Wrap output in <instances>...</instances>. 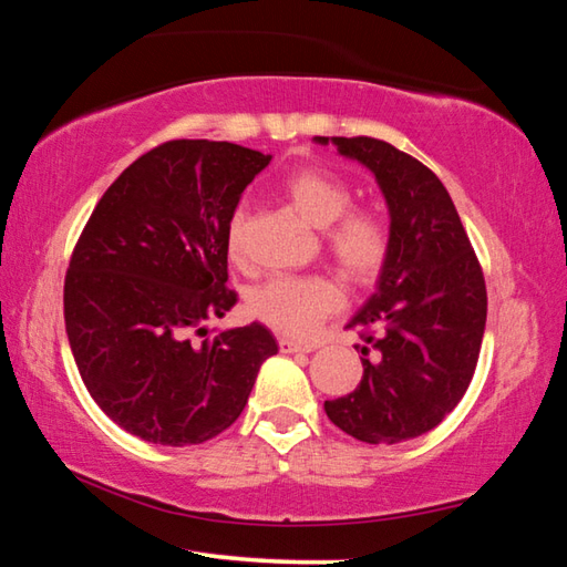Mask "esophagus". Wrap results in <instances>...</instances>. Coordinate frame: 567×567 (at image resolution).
I'll list each match as a JSON object with an SVG mask.
<instances>
[{
  "label": "esophagus",
  "mask_w": 567,
  "mask_h": 567,
  "mask_svg": "<svg viewBox=\"0 0 567 567\" xmlns=\"http://www.w3.org/2000/svg\"><path fill=\"white\" fill-rule=\"evenodd\" d=\"M277 344H280L282 352H312L315 350L312 344L297 342V340H290V338H280V340H277Z\"/></svg>",
  "instance_id": "obj_1"
}]
</instances>
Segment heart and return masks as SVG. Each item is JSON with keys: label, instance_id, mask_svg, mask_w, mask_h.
Masks as SVG:
<instances>
[{"label": "heart", "instance_id": "heart-1", "mask_svg": "<svg viewBox=\"0 0 567 567\" xmlns=\"http://www.w3.org/2000/svg\"><path fill=\"white\" fill-rule=\"evenodd\" d=\"M297 213L307 223L324 229V247L344 280L368 285L382 272L390 257V225L372 207H350L352 189L334 172L307 165L297 167L282 182ZM245 205H237L227 219L225 245L233 260L245 247ZM247 312L290 338H305L340 307L338 285L322 275H277L247 292Z\"/></svg>", "mask_w": 567, "mask_h": 567}]
</instances>
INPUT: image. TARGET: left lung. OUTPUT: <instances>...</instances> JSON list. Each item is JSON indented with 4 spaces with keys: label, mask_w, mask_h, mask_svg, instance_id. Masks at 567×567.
Listing matches in <instances>:
<instances>
[{
    "label": "left lung",
    "mask_w": 567,
    "mask_h": 567,
    "mask_svg": "<svg viewBox=\"0 0 567 567\" xmlns=\"http://www.w3.org/2000/svg\"><path fill=\"white\" fill-rule=\"evenodd\" d=\"M375 175L390 209V257L354 315L370 348L354 392L324 400L342 433L370 445L425 435L463 400L483 344L487 292L475 249L443 182L375 137H315Z\"/></svg>",
    "instance_id": "left-lung-1"
}]
</instances>
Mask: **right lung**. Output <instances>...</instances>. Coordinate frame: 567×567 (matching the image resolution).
I'll use <instances>...</instances> for the list:
<instances>
[{
    "mask_svg": "<svg viewBox=\"0 0 567 567\" xmlns=\"http://www.w3.org/2000/svg\"><path fill=\"white\" fill-rule=\"evenodd\" d=\"M270 155L172 140L112 182L76 239L64 324L92 400L155 445H199L245 410L277 352L260 322L209 334L237 302L227 282V219Z\"/></svg>",
    "mask_w": 567,
    "mask_h": 567,
    "instance_id": "obj_1",
    "label": "right lung"
}]
</instances>
